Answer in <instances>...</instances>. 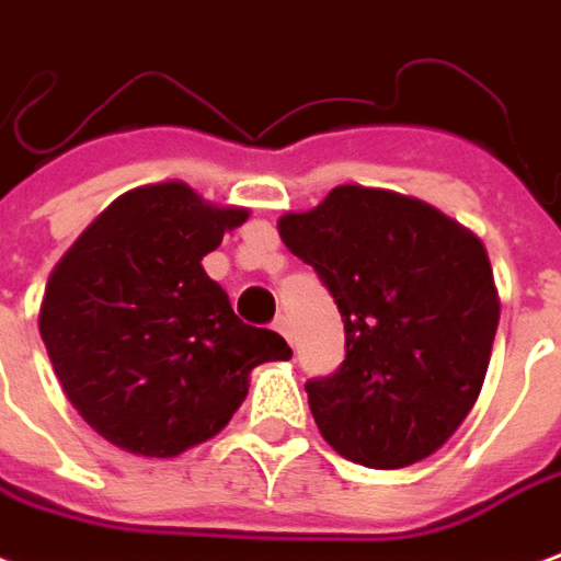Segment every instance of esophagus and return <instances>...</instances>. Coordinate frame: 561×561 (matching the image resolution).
I'll use <instances>...</instances> for the list:
<instances>
[{
	"instance_id": "34e87169",
	"label": "esophagus",
	"mask_w": 561,
	"mask_h": 561,
	"mask_svg": "<svg viewBox=\"0 0 561 561\" xmlns=\"http://www.w3.org/2000/svg\"><path fill=\"white\" fill-rule=\"evenodd\" d=\"M273 330H276V333H279V335H285V339H288V342H294L291 321H288V318H285V314H279V318H276V321H273Z\"/></svg>"
}]
</instances>
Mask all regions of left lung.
Returning <instances> with one entry per match:
<instances>
[{
	"instance_id": "left-lung-1",
	"label": "left lung",
	"mask_w": 561,
	"mask_h": 561,
	"mask_svg": "<svg viewBox=\"0 0 561 561\" xmlns=\"http://www.w3.org/2000/svg\"><path fill=\"white\" fill-rule=\"evenodd\" d=\"M279 234L344 321V363L306 383L323 439L375 470L434 455L476 404L500 323L481 240L419 198L356 184L285 214Z\"/></svg>"
}]
</instances>
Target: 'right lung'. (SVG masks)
Instances as JSON below:
<instances>
[{
	"instance_id": "add662e5",
	"label": "right lung",
	"mask_w": 561,
	"mask_h": 561,
	"mask_svg": "<svg viewBox=\"0 0 561 561\" xmlns=\"http://www.w3.org/2000/svg\"><path fill=\"white\" fill-rule=\"evenodd\" d=\"M247 207H217L181 181L136 186L82 231L49 273L37 327L61 389L118 449L175 458L217 437L249 371L288 359L249 327L202 267Z\"/></svg>"
}]
</instances>
